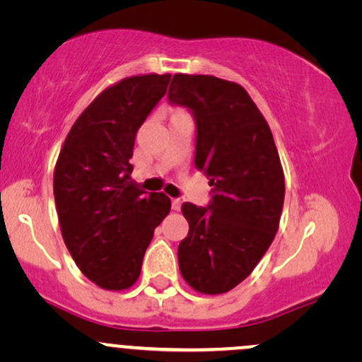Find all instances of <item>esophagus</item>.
<instances>
[{"mask_svg":"<svg viewBox=\"0 0 362 362\" xmlns=\"http://www.w3.org/2000/svg\"><path fill=\"white\" fill-rule=\"evenodd\" d=\"M180 206H182L180 199H172V209L173 211H180Z\"/></svg>","mask_w":362,"mask_h":362,"instance_id":"esophagus-1","label":"esophagus"}]
</instances>
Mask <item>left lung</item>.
<instances>
[{
    "label": "left lung",
    "instance_id": "8db88e82",
    "mask_svg": "<svg viewBox=\"0 0 362 362\" xmlns=\"http://www.w3.org/2000/svg\"><path fill=\"white\" fill-rule=\"evenodd\" d=\"M168 100L194 112L195 167L214 194L209 207L182 204L189 233L178 245V267L197 293H228L250 276L279 230V153L267 120L238 83L177 73Z\"/></svg>",
    "mask_w": 362,
    "mask_h": 362
}]
</instances>
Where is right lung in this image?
Instances as JSON below:
<instances>
[{
  "label": "right lung",
  "instance_id": "right-lung-1",
  "mask_svg": "<svg viewBox=\"0 0 362 362\" xmlns=\"http://www.w3.org/2000/svg\"><path fill=\"white\" fill-rule=\"evenodd\" d=\"M172 74H136L107 86L81 112L54 168L61 235L78 269L98 288L124 291L138 281L170 197L146 194L131 178L141 124L167 93Z\"/></svg>",
  "mask_w": 362,
  "mask_h": 362
}]
</instances>
